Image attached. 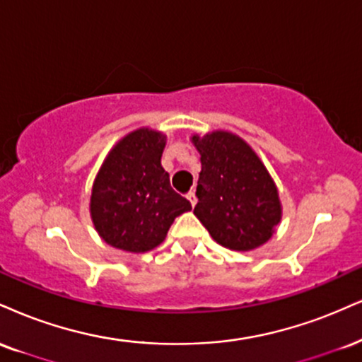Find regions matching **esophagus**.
I'll use <instances>...</instances> for the list:
<instances>
[{"mask_svg":"<svg viewBox=\"0 0 362 362\" xmlns=\"http://www.w3.org/2000/svg\"><path fill=\"white\" fill-rule=\"evenodd\" d=\"M187 199L190 200V204H192V206H195V204H197V197H195V192H194V190H190V192L187 194Z\"/></svg>","mask_w":362,"mask_h":362,"instance_id":"esophagus-1","label":"esophagus"}]
</instances>
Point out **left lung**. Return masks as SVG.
Instances as JSON below:
<instances>
[{"label":"left lung","mask_w":362,"mask_h":362,"mask_svg":"<svg viewBox=\"0 0 362 362\" xmlns=\"http://www.w3.org/2000/svg\"><path fill=\"white\" fill-rule=\"evenodd\" d=\"M192 141L202 163L197 219L229 250L250 251L267 243L280 223L281 207L261 160L236 134L214 132Z\"/></svg>","instance_id":"8db88e82"}]
</instances>
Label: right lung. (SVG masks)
Listing matches in <instances>:
<instances>
[{"label": "right lung", "instance_id": "obj_1", "mask_svg": "<svg viewBox=\"0 0 362 362\" xmlns=\"http://www.w3.org/2000/svg\"><path fill=\"white\" fill-rule=\"evenodd\" d=\"M163 148V134L138 129L104 160L90 195V216L107 245L129 252L153 250L173 219L192 209L170 185L162 167Z\"/></svg>", "mask_w": 362, "mask_h": 362}]
</instances>
